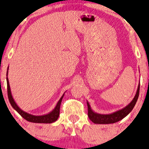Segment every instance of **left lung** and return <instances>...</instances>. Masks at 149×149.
Returning <instances> with one entry per match:
<instances>
[{"label": "left lung", "mask_w": 149, "mask_h": 149, "mask_svg": "<svg viewBox=\"0 0 149 149\" xmlns=\"http://www.w3.org/2000/svg\"><path fill=\"white\" fill-rule=\"evenodd\" d=\"M139 91L140 84L138 85L135 97H134L131 102L121 110L116 111L113 113L109 114V115H101V114L95 113L91 110L88 102H87V108H88V117L89 119L95 124H110L119 121L120 120L123 119L124 117H125L134 109V106H135L136 102L138 100V96H139Z\"/></svg>", "instance_id": "1"}]
</instances>
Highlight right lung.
<instances>
[{
	"instance_id": "add662e5",
	"label": "right lung",
	"mask_w": 149,
	"mask_h": 149,
	"mask_svg": "<svg viewBox=\"0 0 149 149\" xmlns=\"http://www.w3.org/2000/svg\"><path fill=\"white\" fill-rule=\"evenodd\" d=\"M8 68H7V76L8 73ZM7 94L8 97H9V102L12 106V107L22 116L24 119L27 120L28 121L32 122V123H52L53 122H55L57 121L60 115V105L61 102H62V100L64 97V93L63 95L61 97L60 100L58 101V102L57 103V105L55 107V109L53 110L52 112H50L49 113L47 114V115H41V116H35L30 115V114L26 113L24 111H22V109H20L17 104L15 103V102L14 101V100L12 97L11 92V89H10L9 86V83L8 78L7 77Z\"/></svg>"
}]
</instances>
